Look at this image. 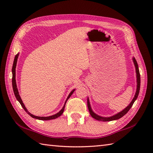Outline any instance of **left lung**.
<instances>
[{
  "label": "left lung",
  "instance_id": "left-lung-1",
  "mask_svg": "<svg viewBox=\"0 0 153 153\" xmlns=\"http://www.w3.org/2000/svg\"><path fill=\"white\" fill-rule=\"evenodd\" d=\"M132 60H133V62H134V64L135 65V71H136V77H137V89H136V92H135L134 99H132L131 102L129 103V105L127 107H126V108L122 110L121 112L117 113L115 115H113V116H110V117H103V116H100L98 114H95L93 111L91 107L89 99L88 97H87V106H88V109H89L90 114L93 118H95V120H99V121H102V122H109V121H112V120H118L120 118H121L122 117L124 116L125 114H126L127 112H128L129 110V109L131 108V106H133V105H134V102L135 101L136 99H137V98L138 97L139 93V90H140V83H141L140 74H139V70L137 62L134 57H133Z\"/></svg>",
  "mask_w": 153,
  "mask_h": 153
}]
</instances>
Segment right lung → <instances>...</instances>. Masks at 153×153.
<instances>
[{
  "label": "right lung",
  "mask_w": 153,
  "mask_h": 153,
  "mask_svg": "<svg viewBox=\"0 0 153 153\" xmlns=\"http://www.w3.org/2000/svg\"><path fill=\"white\" fill-rule=\"evenodd\" d=\"M18 56H19V53H18L16 55V56L14 58V63H13L12 69V87H13V91H14V93L16 99H17L19 103H20V105H22V108L25 110V111L30 116H31L32 118H35V119L40 120H53V119H56V118H58V117L60 116L62 114V113L64 112V108H65V106H66V103L67 102L68 99L70 98V97H71V95H72L73 93L75 91V90H76V89H73L70 93L69 95H68V97H67L66 101H65V103H64V106L62 107V108L58 113L55 114H54V115H52V116H47V117H43V116L41 117V116H37L33 115V114H31L30 112L28 111L26 108H25L24 104V102H23L20 96H19V94L18 90V88H17V85H16V64H17V60H18Z\"/></svg>",
  "instance_id": "add662e5"
}]
</instances>
